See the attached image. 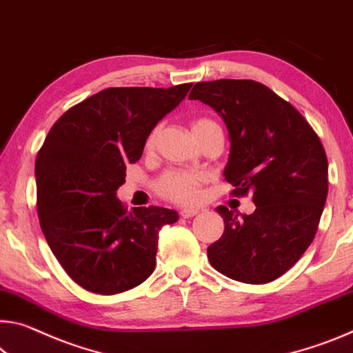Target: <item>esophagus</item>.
Listing matches in <instances>:
<instances>
[{
	"mask_svg": "<svg viewBox=\"0 0 353 353\" xmlns=\"http://www.w3.org/2000/svg\"><path fill=\"white\" fill-rule=\"evenodd\" d=\"M199 210L198 209H183L181 210V216L182 218H192L194 215H198Z\"/></svg>",
	"mask_w": 353,
	"mask_h": 353,
	"instance_id": "1",
	"label": "esophagus"
}]
</instances>
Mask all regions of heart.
Instances as JSON below:
<instances>
[{"label": "heart", "instance_id": "heart-1", "mask_svg": "<svg viewBox=\"0 0 353 353\" xmlns=\"http://www.w3.org/2000/svg\"><path fill=\"white\" fill-rule=\"evenodd\" d=\"M192 133L193 137L198 133L207 130V128H220L216 125V122L207 117H198L193 119L192 124ZM160 128L154 127L152 130L148 133L146 139H144V150L146 152H152L155 149L157 139H159ZM205 182V174L196 171H166L165 174L159 177V181L155 182V190L161 198L176 204H193L196 203L201 196V188Z\"/></svg>", "mask_w": 353, "mask_h": 353}]
</instances>
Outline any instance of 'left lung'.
I'll list each match as a JSON object with an SVG mask.
<instances>
[{
	"mask_svg": "<svg viewBox=\"0 0 353 353\" xmlns=\"http://www.w3.org/2000/svg\"><path fill=\"white\" fill-rule=\"evenodd\" d=\"M188 99L223 117L231 139L225 181L234 196L251 193L256 204L242 218L216 207L225 232L207 248V257L236 281L270 283L316 236L328 193L325 149L295 106L257 81H201Z\"/></svg>",
	"mask_w": 353,
	"mask_h": 353,
	"instance_id": "8db88e82",
	"label": "left lung"
}]
</instances>
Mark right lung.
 Here are the masks:
<instances>
[{
    "instance_id": "add662e5",
    "label": "right lung",
    "mask_w": 353,
    "mask_h": 353,
    "mask_svg": "<svg viewBox=\"0 0 353 353\" xmlns=\"http://www.w3.org/2000/svg\"><path fill=\"white\" fill-rule=\"evenodd\" d=\"M193 83L172 88H108L54 122L36 159L37 215L50 250L67 275L94 294L137 288L155 268L161 226L177 212L116 198L144 139Z\"/></svg>"
}]
</instances>
